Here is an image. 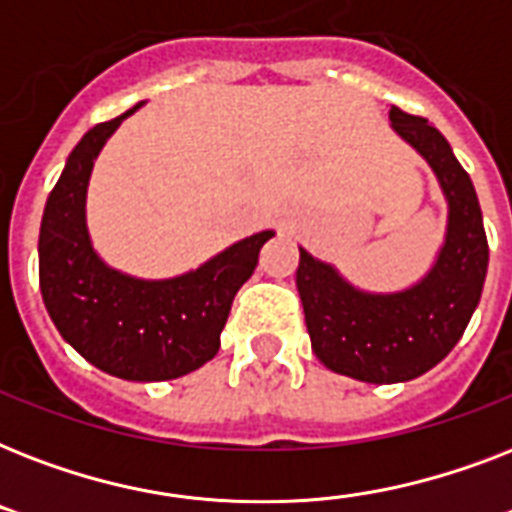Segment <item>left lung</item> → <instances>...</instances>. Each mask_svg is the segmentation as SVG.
Masks as SVG:
<instances>
[{
    "mask_svg": "<svg viewBox=\"0 0 512 512\" xmlns=\"http://www.w3.org/2000/svg\"><path fill=\"white\" fill-rule=\"evenodd\" d=\"M390 124L436 172L449 201L446 241L420 284L369 295L332 265L300 249L297 292L313 353L327 369L361 382H406L449 356L484 289L489 244L476 188L441 132L422 116L390 108Z\"/></svg>",
    "mask_w": 512,
    "mask_h": 512,
    "instance_id": "left-lung-1",
    "label": "left lung"
}]
</instances>
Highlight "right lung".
Wrapping results in <instances>:
<instances>
[{"label":"right lung","instance_id":"obj_1","mask_svg":"<svg viewBox=\"0 0 512 512\" xmlns=\"http://www.w3.org/2000/svg\"><path fill=\"white\" fill-rule=\"evenodd\" d=\"M143 103L95 124L50 191L39 231V287L52 324L90 364L135 382L175 380L212 361L231 303L273 231L233 244L196 271L143 281L108 268L90 244L84 199L92 164Z\"/></svg>","mask_w":512,"mask_h":512}]
</instances>
